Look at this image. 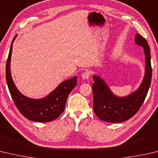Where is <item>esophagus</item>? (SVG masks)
<instances>
[{"label":"esophagus","mask_w":158,"mask_h":158,"mask_svg":"<svg viewBox=\"0 0 158 158\" xmlns=\"http://www.w3.org/2000/svg\"><path fill=\"white\" fill-rule=\"evenodd\" d=\"M90 72H89V71H85L81 74V78L83 79H88V77H90Z\"/></svg>","instance_id":"obj_1"}]
</instances>
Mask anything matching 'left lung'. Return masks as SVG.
<instances>
[{
	"mask_svg": "<svg viewBox=\"0 0 158 158\" xmlns=\"http://www.w3.org/2000/svg\"><path fill=\"white\" fill-rule=\"evenodd\" d=\"M135 42L144 48L145 55V74L141 84L133 93L127 96L119 97L113 94L101 77L93 76L94 84L93 108L96 115L106 122H122L135 114L147 97L152 77L150 48L144 37L137 33Z\"/></svg>",
	"mask_w": 158,
	"mask_h": 158,
	"instance_id": "obj_1",
	"label": "left lung"
}]
</instances>
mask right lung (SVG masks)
Segmentation results:
<instances>
[{"label": "right lung", "mask_w": 158, "mask_h": 158, "mask_svg": "<svg viewBox=\"0 0 158 158\" xmlns=\"http://www.w3.org/2000/svg\"><path fill=\"white\" fill-rule=\"evenodd\" d=\"M11 42L6 64V81L11 98L23 115L33 122H49L56 119L64 111L66 100L72 90L77 85V77L61 82L53 91L41 99H32L20 93L13 81L10 62L13 43Z\"/></svg>", "instance_id": "right-lung-1"}]
</instances>
